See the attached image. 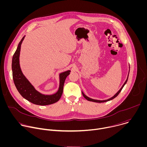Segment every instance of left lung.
<instances>
[{
  "instance_id": "8db88e82",
  "label": "left lung",
  "mask_w": 147,
  "mask_h": 147,
  "mask_svg": "<svg viewBox=\"0 0 147 147\" xmlns=\"http://www.w3.org/2000/svg\"><path fill=\"white\" fill-rule=\"evenodd\" d=\"M128 77H129V76H128ZM128 77H127V80H126V81H125V82L124 83V84L123 85V86L121 87V88L120 89V90L113 96V97H112L111 98H110V99H107V100H96V99H91V98H89V97H88V96H87L84 94L83 92H82V95H83V96L87 100H89V101H92V102H98V103H102V102H107V101H109V100H112V99H114L115 98H116L119 94V93L121 92V90L123 89V87L124 86V85L125 84H126V82H127V80H128Z\"/></svg>"
}]
</instances>
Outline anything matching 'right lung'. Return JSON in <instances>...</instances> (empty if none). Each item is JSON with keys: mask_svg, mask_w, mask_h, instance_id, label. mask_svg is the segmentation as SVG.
Listing matches in <instances>:
<instances>
[{"mask_svg": "<svg viewBox=\"0 0 147 147\" xmlns=\"http://www.w3.org/2000/svg\"><path fill=\"white\" fill-rule=\"evenodd\" d=\"M24 38V36L20 40L12 59L13 78L15 86L21 95L34 104L43 106L54 103L61 98L65 80L67 76L70 74V71L68 70L60 74V86L58 91L56 94L51 95H45L38 92L23 75L20 67V52L21 45Z\"/></svg>", "mask_w": 147, "mask_h": 147, "instance_id": "obj_1", "label": "right lung"}]
</instances>
